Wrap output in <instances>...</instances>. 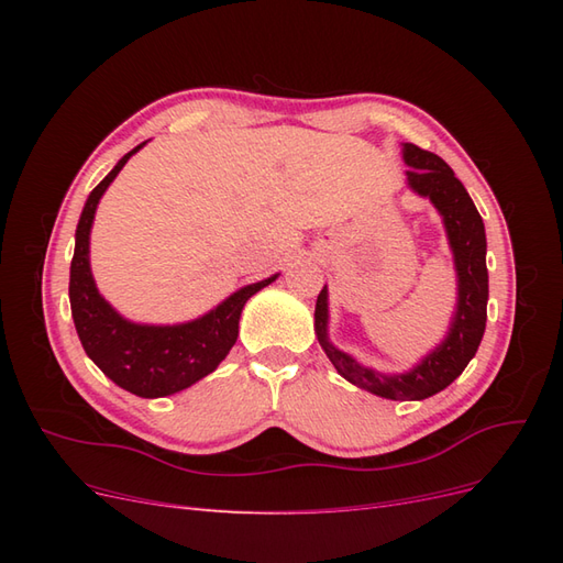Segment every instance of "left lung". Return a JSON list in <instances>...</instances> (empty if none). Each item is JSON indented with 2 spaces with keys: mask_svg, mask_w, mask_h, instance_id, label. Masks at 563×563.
Here are the masks:
<instances>
[{
  "mask_svg": "<svg viewBox=\"0 0 563 563\" xmlns=\"http://www.w3.org/2000/svg\"><path fill=\"white\" fill-rule=\"evenodd\" d=\"M401 152L406 166H411L406 172L408 187L420 197H428L439 216L444 218L457 275V302L451 329L446 338L441 340V345H437L411 371L387 376V373L362 366L354 356L331 343L329 291L323 286L317 296L314 333L335 371L352 385L385 399L420 401L449 387L465 371L484 338L488 302L486 232L484 220L467 195L465 185L455 178L453 168L444 159L413 143H404Z\"/></svg>",
  "mask_w": 563,
  "mask_h": 563,
  "instance_id": "8db88e82",
  "label": "left lung"
}]
</instances>
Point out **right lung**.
Listing matches in <instances>:
<instances>
[{"mask_svg": "<svg viewBox=\"0 0 563 563\" xmlns=\"http://www.w3.org/2000/svg\"><path fill=\"white\" fill-rule=\"evenodd\" d=\"M145 143L126 152L84 203L70 265V308L81 347L91 356V362L131 395L157 399L176 395L218 368L240 335V317L246 300L279 275L249 284L211 312L192 321L174 323V327L133 323L119 314L96 288L89 263V234L100 197L106 195L108 185L122 172L131 155Z\"/></svg>", "mask_w": 563, "mask_h": 563, "instance_id": "right-lung-1", "label": "right lung"}]
</instances>
